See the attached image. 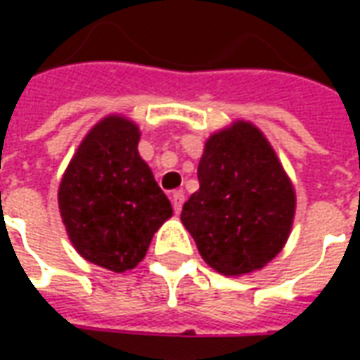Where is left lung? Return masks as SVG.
Here are the masks:
<instances>
[{
  "instance_id": "8db88e82",
  "label": "left lung",
  "mask_w": 360,
  "mask_h": 360,
  "mask_svg": "<svg viewBox=\"0 0 360 360\" xmlns=\"http://www.w3.org/2000/svg\"><path fill=\"white\" fill-rule=\"evenodd\" d=\"M139 141L134 121L103 117L82 139L58 191L59 214L75 250L115 274L136 268L154 233L173 216L139 154Z\"/></svg>"
}]
</instances>
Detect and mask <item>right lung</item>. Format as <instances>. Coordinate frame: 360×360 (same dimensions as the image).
Returning a JSON list of instances; mask_svg holds the SVG:
<instances>
[{"mask_svg":"<svg viewBox=\"0 0 360 360\" xmlns=\"http://www.w3.org/2000/svg\"><path fill=\"white\" fill-rule=\"evenodd\" d=\"M198 183L181 221L206 264L224 276H243L278 257L293 227L297 198L257 127L235 121L212 134Z\"/></svg>","mask_w":360,"mask_h":360,"instance_id":"add662e5","label":"right lung"}]
</instances>
